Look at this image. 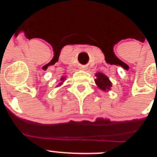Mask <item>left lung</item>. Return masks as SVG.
Returning <instances> with one entry per match:
<instances>
[{
  "label": "left lung",
  "instance_id": "8db88e82",
  "mask_svg": "<svg viewBox=\"0 0 157 157\" xmlns=\"http://www.w3.org/2000/svg\"><path fill=\"white\" fill-rule=\"evenodd\" d=\"M96 76L98 77V78L95 80V82L101 90H110L111 86H112V82L109 81V78L102 73H98Z\"/></svg>",
  "mask_w": 157,
  "mask_h": 157
}]
</instances>
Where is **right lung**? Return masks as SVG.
I'll return each mask as SVG.
<instances>
[{
	"label": "right lung",
	"instance_id": "right-lung-1",
	"mask_svg": "<svg viewBox=\"0 0 157 157\" xmlns=\"http://www.w3.org/2000/svg\"><path fill=\"white\" fill-rule=\"evenodd\" d=\"M63 79H65V78H64V77L61 78V79H60V81H63ZM60 84H61V83H60Z\"/></svg>",
	"mask_w": 157,
	"mask_h": 157
}]
</instances>
